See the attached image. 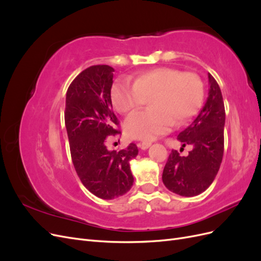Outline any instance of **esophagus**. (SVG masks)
<instances>
[{
  "instance_id": "1",
  "label": "esophagus",
  "mask_w": 261,
  "mask_h": 261,
  "mask_svg": "<svg viewBox=\"0 0 261 261\" xmlns=\"http://www.w3.org/2000/svg\"><path fill=\"white\" fill-rule=\"evenodd\" d=\"M137 146H138L140 149L146 150V149H148L150 146H151V143H150V141H143V143H138Z\"/></svg>"
}]
</instances>
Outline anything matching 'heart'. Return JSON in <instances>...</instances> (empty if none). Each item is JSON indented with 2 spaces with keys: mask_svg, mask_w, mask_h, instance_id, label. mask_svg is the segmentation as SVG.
Wrapping results in <instances>:
<instances>
[{
  "mask_svg": "<svg viewBox=\"0 0 261 261\" xmlns=\"http://www.w3.org/2000/svg\"><path fill=\"white\" fill-rule=\"evenodd\" d=\"M114 108L122 114L135 111L149 100L151 110L132 114L124 123L132 139L153 140L175 125L192 118L203 100L202 82L194 73H180L172 67H155L138 74L134 85L116 82L111 90Z\"/></svg>",
  "mask_w": 261,
  "mask_h": 261,
  "instance_id": "heart-1",
  "label": "heart"
}]
</instances>
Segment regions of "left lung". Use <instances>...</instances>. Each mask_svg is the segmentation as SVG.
I'll return each mask as SVG.
<instances>
[{
    "label": "left lung",
    "instance_id": "8db88e82",
    "mask_svg": "<svg viewBox=\"0 0 261 261\" xmlns=\"http://www.w3.org/2000/svg\"><path fill=\"white\" fill-rule=\"evenodd\" d=\"M209 91L206 103L194 122L180 132L183 146L192 145L188 155L172 150L162 180L169 191L184 197L203 193L216 178L223 158L225 110L220 87L208 73Z\"/></svg>",
    "mask_w": 261,
    "mask_h": 261
}]
</instances>
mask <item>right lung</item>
I'll return each instance as SVG.
<instances>
[{
  "label": "right lung",
  "mask_w": 261,
  "mask_h": 261,
  "mask_svg": "<svg viewBox=\"0 0 261 261\" xmlns=\"http://www.w3.org/2000/svg\"><path fill=\"white\" fill-rule=\"evenodd\" d=\"M113 72L109 65L83 70L68 87L65 108V126L77 174L90 193L109 200L132 188L129 161L138 154L135 144L121 151H110L106 146L109 136L121 134L112 109Z\"/></svg>",
  "instance_id": "obj_1"
}]
</instances>
